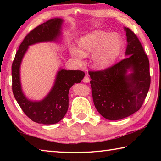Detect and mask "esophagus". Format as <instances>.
Returning a JSON list of instances; mask_svg holds the SVG:
<instances>
[{
    "label": "esophagus",
    "instance_id": "obj_1",
    "mask_svg": "<svg viewBox=\"0 0 161 161\" xmlns=\"http://www.w3.org/2000/svg\"><path fill=\"white\" fill-rule=\"evenodd\" d=\"M83 81L84 83H88L89 82V78L87 75H85L83 78Z\"/></svg>",
    "mask_w": 161,
    "mask_h": 161
}]
</instances>
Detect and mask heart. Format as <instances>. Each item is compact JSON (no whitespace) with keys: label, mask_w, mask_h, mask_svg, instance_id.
<instances>
[{"label":"heart","mask_w":161,"mask_h":161,"mask_svg":"<svg viewBox=\"0 0 161 161\" xmlns=\"http://www.w3.org/2000/svg\"><path fill=\"white\" fill-rule=\"evenodd\" d=\"M80 47H72L71 53L76 60L81 62L84 54H93L92 64L96 68H105L115 60L121 50V40L116 34L97 31L81 38Z\"/></svg>","instance_id":"1"}]
</instances>
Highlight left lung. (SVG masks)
Segmentation results:
<instances>
[{
    "instance_id": "obj_1",
    "label": "left lung",
    "mask_w": 161,
    "mask_h": 161,
    "mask_svg": "<svg viewBox=\"0 0 161 161\" xmlns=\"http://www.w3.org/2000/svg\"><path fill=\"white\" fill-rule=\"evenodd\" d=\"M125 30L129 57L104 69L89 72L95 107L108 120L122 119L139 110L151 84L148 56L134 32ZM130 67L133 73L126 75Z\"/></svg>"
}]
</instances>
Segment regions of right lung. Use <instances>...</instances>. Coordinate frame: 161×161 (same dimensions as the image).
<instances>
[{
  "label": "right lung",
  "mask_w": 161,
  "mask_h": 161,
  "mask_svg": "<svg viewBox=\"0 0 161 161\" xmlns=\"http://www.w3.org/2000/svg\"><path fill=\"white\" fill-rule=\"evenodd\" d=\"M62 23L60 18L51 19L32 30L21 42L12 64L13 95L25 115L38 124H54L62 119L69 107V89L75 83L81 82L85 75L81 70H60L57 75L53 89L41 102L28 100L21 90L20 65L28 46L56 40L60 34Z\"/></svg>",
  "instance_id": "right-lung-1"
}]
</instances>
